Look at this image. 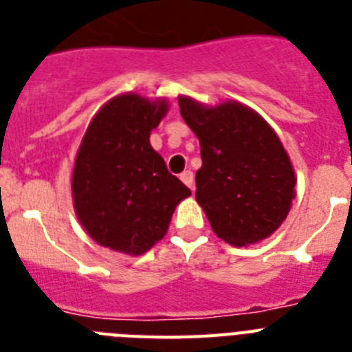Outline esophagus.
<instances>
[{
    "instance_id": "1",
    "label": "esophagus",
    "mask_w": 352,
    "mask_h": 352,
    "mask_svg": "<svg viewBox=\"0 0 352 352\" xmlns=\"http://www.w3.org/2000/svg\"><path fill=\"white\" fill-rule=\"evenodd\" d=\"M179 179H182L190 190H194V173H192V170H183V173L179 174Z\"/></svg>"
}]
</instances>
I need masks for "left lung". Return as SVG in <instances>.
Returning <instances> with one entry per match:
<instances>
[{"label": "left lung", "instance_id": "8db88e82", "mask_svg": "<svg viewBox=\"0 0 352 352\" xmlns=\"http://www.w3.org/2000/svg\"><path fill=\"white\" fill-rule=\"evenodd\" d=\"M178 104L201 144L195 199L211 229L234 247L272 236L287 219L296 185L280 139L259 114L236 102L204 107L179 96Z\"/></svg>", "mask_w": 352, "mask_h": 352}]
</instances>
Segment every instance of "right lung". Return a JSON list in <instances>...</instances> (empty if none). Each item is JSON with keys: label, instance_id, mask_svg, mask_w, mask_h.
I'll return each mask as SVG.
<instances>
[{"label": "right lung", "instance_id": "add662e5", "mask_svg": "<svg viewBox=\"0 0 352 352\" xmlns=\"http://www.w3.org/2000/svg\"><path fill=\"white\" fill-rule=\"evenodd\" d=\"M167 104L120 95L89 123L77 151L72 195L80 223L102 247L141 256L167 232L190 195L149 144Z\"/></svg>", "mask_w": 352, "mask_h": 352}]
</instances>
